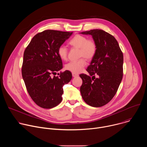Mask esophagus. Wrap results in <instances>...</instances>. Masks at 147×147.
<instances>
[{
  "label": "esophagus",
  "mask_w": 147,
  "mask_h": 147,
  "mask_svg": "<svg viewBox=\"0 0 147 147\" xmlns=\"http://www.w3.org/2000/svg\"><path fill=\"white\" fill-rule=\"evenodd\" d=\"M72 76H73V77H76L78 76V74H76V73H72Z\"/></svg>",
  "instance_id": "34e87169"
}]
</instances>
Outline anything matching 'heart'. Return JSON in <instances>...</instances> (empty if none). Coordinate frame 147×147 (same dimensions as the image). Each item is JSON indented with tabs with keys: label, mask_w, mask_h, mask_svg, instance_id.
Masks as SVG:
<instances>
[{
	"label": "heart",
	"mask_w": 147,
	"mask_h": 147,
	"mask_svg": "<svg viewBox=\"0 0 147 147\" xmlns=\"http://www.w3.org/2000/svg\"><path fill=\"white\" fill-rule=\"evenodd\" d=\"M69 45L74 48L79 49V57H85L88 60L92 59L96 52V44L92 39L82 35H76L69 42ZM67 49L64 46H60L57 49V55L60 59L66 60L67 59ZM87 65L85 59L81 58L77 61H70L65 66L67 70L74 73H79Z\"/></svg>",
	"instance_id": "obj_1"
}]
</instances>
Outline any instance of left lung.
Masks as SVG:
<instances>
[{"mask_svg": "<svg viewBox=\"0 0 147 147\" xmlns=\"http://www.w3.org/2000/svg\"><path fill=\"white\" fill-rule=\"evenodd\" d=\"M81 34L91 35L96 44V52L87 69L90 76L80 75L82 80L81 94L90 106L101 107L112 100L120 84L123 55L115 38L103 30L95 29Z\"/></svg>", "mask_w": 147, "mask_h": 147, "instance_id": "8db88e82", "label": "left lung"}]
</instances>
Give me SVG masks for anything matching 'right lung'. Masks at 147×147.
Wrapping results in <instances>:
<instances>
[{"mask_svg":"<svg viewBox=\"0 0 147 147\" xmlns=\"http://www.w3.org/2000/svg\"><path fill=\"white\" fill-rule=\"evenodd\" d=\"M73 32L48 30L35 35L25 49L22 76L27 90L39 107L51 109L62 100L63 86L72 78L69 70L53 76L63 68L57 49Z\"/></svg>","mask_w":147,"mask_h":147,"instance_id":"add662e5","label":"right lung"}]
</instances>
